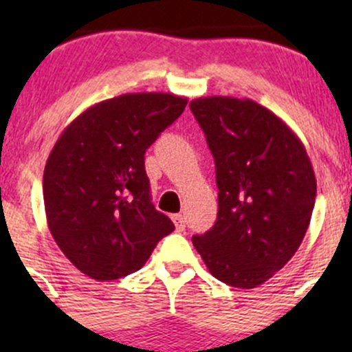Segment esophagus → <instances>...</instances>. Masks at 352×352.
<instances>
[{
    "label": "esophagus",
    "instance_id": "obj_1",
    "mask_svg": "<svg viewBox=\"0 0 352 352\" xmlns=\"http://www.w3.org/2000/svg\"><path fill=\"white\" fill-rule=\"evenodd\" d=\"M172 221L179 232H184V230H186V219H184L182 214H172Z\"/></svg>",
    "mask_w": 352,
    "mask_h": 352
}]
</instances>
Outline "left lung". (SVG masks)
Here are the masks:
<instances>
[{
	"instance_id": "1",
	"label": "left lung",
	"mask_w": 352,
	"mask_h": 352,
	"mask_svg": "<svg viewBox=\"0 0 352 352\" xmlns=\"http://www.w3.org/2000/svg\"><path fill=\"white\" fill-rule=\"evenodd\" d=\"M214 156L218 218L192 243L228 286L252 289L287 264L305 239L317 180L300 138L250 98L189 104Z\"/></svg>"
}]
</instances>
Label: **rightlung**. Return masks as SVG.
<instances>
[{
    "label": "right lung",
    "instance_id": "obj_1",
    "mask_svg": "<svg viewBox=\"0 0 352 352\" xmlns=\"http://www.w3.org/2000/svg\"><path fill=\"white\" fill-rule=\"evenodd\" d=\"M186 105V97L163 91L124 94L88 107L56 141L42 184L47 225L88 278L140 271L175 230L151 204L144 153Z\"/></svg>",
    "mask_w": 352,
    "mask_h": 352
}]
</instances>
